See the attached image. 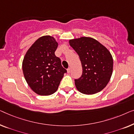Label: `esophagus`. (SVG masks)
I'll list each match as a JSON object with an SVG mask.
<instances>
[{
    "label": "esophagus",
    "mask_w": 134,
    "mask_h": 134,
    "mask_svg": "<svg viewBox=\"0 0 134 134\" xmlns=\"http://www.w3.org/2000/svg\"><path fill=\"white\" fill-rule=\"evenodd\" d=\"M70 71H71V68L69 67V69H67V73H70Z\"/></svg>",
    "instance_id": "1"
}]
</instances>
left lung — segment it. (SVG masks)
<instances>
[{"instance_id": "obj_1", "label": "left lung", "mask_w": 134, "mask_h": 134, "mask_svg": "<svg viewBox=\"0 0 134 134\" xmlns=\"http://www.w3.org/2000/svg\"><path fill=\"white\" fill-rule=\"evenodd\" d=\"M69 44L80 57L82 75L75 80V86L81 93L93 95L107 85L113 71V58L105 46L90 37L70 39Z\"/></svg>"}]
</instances>
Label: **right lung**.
Here are the masks:
<instances>
[{"label":"right lung","instance_id":"right-lung-1","mask_svg":"<svg viewBox=\"0 0 134 134\" xmlns=\"http://www.w3.org/2000/svg\"><path fill=\"white\" fill-rule=\"evenodd\" d=\"M58 46L54 37L43 36L31 45L24 58V78L31 89L39 95L54 93L67 72L54 54Z\"/></svg>","mask_w":134,"mask_h":134}]
</instances>
